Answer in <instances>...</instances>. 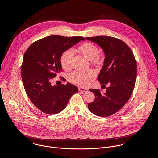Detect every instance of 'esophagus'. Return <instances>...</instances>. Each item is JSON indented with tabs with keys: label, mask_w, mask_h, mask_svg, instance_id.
Segmentation results:
<instances>
[{
	"label": "esophagus",
	"mask_w": 158,
	"mask_h": 158,
	"mask_svg": "<svg viewBox=\"0 0 158 158\" xmlns=\"http://www.w3.org/2000/svg\"><path fill=\"white\" fill-rule=\"evenodd\" d=\"M79 91L85 93V92H87V91H88V89H86V88H82V87H79Z\"/></svg>",
	"instance_id": "34e87169"
}]
</instances>
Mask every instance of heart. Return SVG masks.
<instances>
[{
  "mask_svg": "<svg viewBox=\"0 0 158 158\" xmlns=\"http://www.w3.org/2000/svg\"><path fill=\"white\" fill-rule=\"evenodd\" d=\"M79 51L87 59L91 60L94 65H101L102 63V58L98 55V48L91 42H84L78 48ZM74 53L72 50L67 49L61 55L60 62L63 68L69 70L73 65ZM95 76L94 72L91 69L85 71H75L68 76V80L79 86H85Z\"/></svg>",
  "mask_w": 158,
  "mask_h": 158,
  "instance_id": "heart-1",
  "label": "heart"
}]
</instances>
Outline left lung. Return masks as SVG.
I'll return each instance as SVG.
<instances>
[{"label": "left lung", "instance_id": "1", "mask_svg": "<svg viewBox=\"0 0 158 158\" xmlns=\"http://www.w3.org/2000/svg\"><path fill=\"white\" fill-rule=\"evenodd\" d=\"M85 39L102 49L105 59L98 79L102 85H110L104 94L99 89H90L95 99L87 106L94 114L107 117L120 110L131 98L136 81V60L129 47L120 39L109 36Z\"/></svg>", "mask_w": 158, "mask_h": 158}]
</instances>
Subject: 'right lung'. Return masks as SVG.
<instances>
[{
    "instance_id": "1",
    "label": "right lung",
    "mask_w": 158,
    "mask_h": 158,
    "mask_svg": "<svg viewBox=\"0 0 158 158\" xmlns=\"http://www.w3.org/2000/svg\"><path fill=\"white\" fill-rule=\"evenodd\" d=\"M82 40L81 36H48L32 43L26 51L21 66L22 82L31 102L44 113H59L78 92L71 83L52 86L51 81L62 71V54Z\"/></svg>"
}]
</instances>
